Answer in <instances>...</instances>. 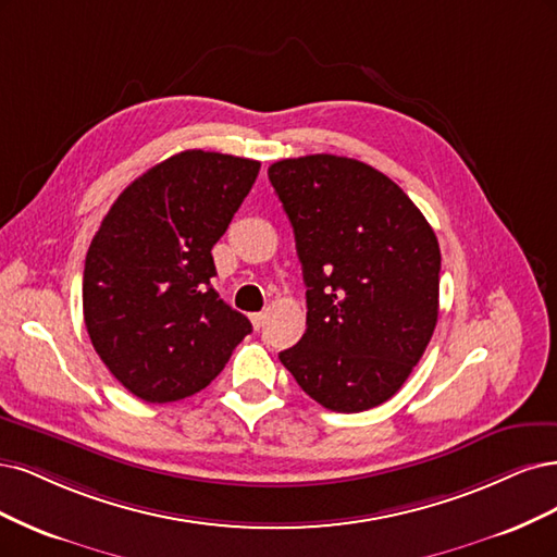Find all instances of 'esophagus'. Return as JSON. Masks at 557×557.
Segmentation results:
<instances>
[{
    "label": "esophagus",
    "instance_id": "obj_1",
    "mask_svg": "<svg viewBox=\"0 0 557 557\" xmlns=\"http://www.w3.org/2000/svg\"><path fill=\"white\" fill-rule=\"evenodd\" d=\"M249 319H252V324H255V329L259 331L263 324H265V312H255V314H249Z\"/></svg>",
    "mask_w": 557,
    "mask_h": 557
}]
</instances>
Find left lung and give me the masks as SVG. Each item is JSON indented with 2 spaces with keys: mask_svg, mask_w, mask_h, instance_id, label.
<instances>
[{
  "mask_svg": "<svg viewBox=\"0 0 557 557\" xmlns=\"http://www.w3.org/2000/svg\"><path fill=\"white\" fill-rule=\"evenodd\" d=\"M294 226L308 329L280 361L331 411H366L405 384L440 314V245L409 196L349 157L268 169Z\"/></svg>",
  "mask_w": 557,
  "mask_h": 557,
  "instance_id": "1",
  "label": "left lung"
}]
</instances>
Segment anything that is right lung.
I'll use <instances>...</instances> for the list:
<instances>
[{"instance_id":"right-lung-1","label":"right lung","mask_w":557,"mask_h":557,"mask_svg":"<svg viewBox=\"0 0 557 557\" xmlns=\"http://www.w3.org/2000/svg\"><path fill=\"white\" fill-rule=\"evenodd\" d=\"M261 164L185 150L124 189L85 257L83 317L99 358L146 403L194 396L252 333L212 289V245Z\"/></svg>"}]
</instances>
